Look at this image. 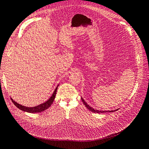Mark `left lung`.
I'll use <instances>...</instances> for the list:
<instances>
[{"label":"left lung","mask_w":149,"mask_h":149,"mask_svg":"<svg viewBox=\"0 0 149 149\" xmlns=\"http://www.w3.org/2000/svg\"><path fill=\"white\" fill-rule=\"evenodd\" d=\"M81 100H82V101L83 102L84 104L86 106V107L89 111H92V112H96V113H104V112H114V111H116L118 110V109H116V110H114V111H113V110H112V111H99V110H97V109H93V108H92L91 107H90V106L88 104L84 101V100H83V98H81Z\"/></svg>","instance_id":"1"}]
</instances>
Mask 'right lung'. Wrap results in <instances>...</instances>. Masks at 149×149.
<instances>
[{"label":"right lung","mask_w":149,"mask_h":149,"mask_svg":"<svg viewBox=\"0 0 149 149\" xmlns=\"http://www.w3.org/2000/svg\"><path fill=\"white\" fill-rule=\"evenodd\" d=\"M58 86L56 88V89L54 91L52 96L49 97V100L48 101H47L45 102H44L43 104H41L38 105L37 106H35L33 107H25L22 105H20V104H18L17 102H16L15 101H13L12 99L11 98V100L12 101V102L14 104V105H15L16 107H17L19 109H20L22 111H24L25 112H30V113H35V112H41L42 111H44L45 110L47 109L48 107H49L51 106V105L53 104V102L54 101V100H55V97L56 96V91L58 89Z\"/></svg>","instance_id":"right-lung-1"}]
</instances>
